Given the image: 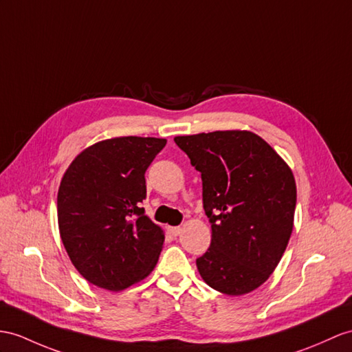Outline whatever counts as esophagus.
Segmentation results:
<instances>
[{"label": "esophagus", "instance_id": "obj_1", "mask_svg": "<svg viewBox=\"0 0 352 352\" xmlns=\"http://www.w3.org/2000/svg\"><path fill=\"white\" fill-rule=\"evenodd\" d=\"M168 231L173 236H179V234L182 233V228L181 227H168Z\"/></svg>", "mask_w": 352, "mask_h": 352}]
</instances>
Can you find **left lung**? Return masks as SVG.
<instances>
[{
  "label": "left lung",
  "instance_id": "left-lung-1",
  "mask_svg": "<svg viewBox=\"0 0 352 352\" xmlns=\"http://www.w3.org/2000/svg\"><path fill=\"white\" fill-rule=\"evenodd\" d=\"M175 142L201 173L210 248L197 269L228 296L248 294L276 269L294 226L293 171L267 142L251 131L177 135Z\"/></svg>",
  "mask_w": 352,
  "mask_h": 352
}]
</instances>
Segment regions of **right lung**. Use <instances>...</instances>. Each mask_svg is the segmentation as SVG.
<instances>
[{
    "label": "right lung",
    "instance_id": "right-lung-1",
    "mask_svg": "<svg viewBox=\"0 0 352 352\" xmlns=\"http://www.w3.org/2000/svg\"><path fill=\"white\" fill-rule=\"evenodd\" d=\"M166 139L116 137L77 155L58 190V226L65 251L91 284L121 291L146 278L164 243L144 215L148 170Z\"/></svg>",
    "mask_w": 352,
    "mask_h": 352
}]
</instances>
